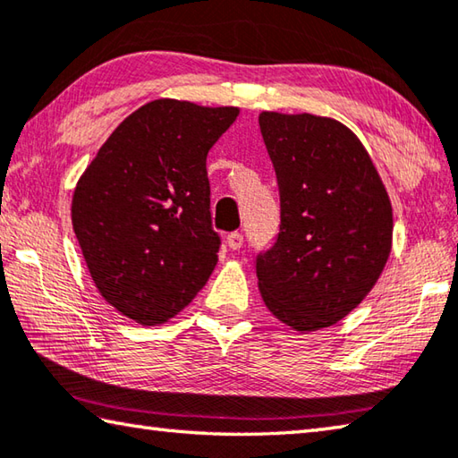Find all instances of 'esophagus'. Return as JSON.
<instances>
[{"label": "esophagus", "instance_id": "esophagus-1", "mask_svg": "<svg viewBox=\"0 0 458 458\" xmlns=\"http://www.w3.org/2000/svg\"><path fill=\"white\" fill-rule=\"evenodd\" d=\"M227 247L233 249V251H239V249L243 247V235H241L239 231L229 233V235H227Z\"/></svg>", "mask_w": 458, "mask_h": 458}]
</instances>
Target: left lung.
<instances>
[{
  "label": "left lung",
  "mask_w": 458,
  "mask_h": 458,
  "mask_svg": "<svg viewBox=\"0 0 458 458\" xmlns=\"http://www.w3.org/2000/svg\"><path fill=\"white\" fill-rule=\"evenodd\" d=\"M259 127L281 197L275 245L257 257L267 309L310 333L347 317L381 277L393 207L363 143L347 125L263 111Z\"/></svg>",
  "instance_id": "obj_1"
}]
</instances>
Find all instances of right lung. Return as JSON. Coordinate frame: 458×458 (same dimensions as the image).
<instances>
[{
	"label": "right lung",
	"mask_w": 458,
	"mask_h": 458,
	"mask_svg": "<svg viewBox=\"0 0 458 458\" xmlns=\"http://www.w3.org/2000/svg\"><path fill=\"white\" fill-rule=\"evenodd\" d=\"M239 115L155 99L117 125L73 191L75 237L101 297L135 323L179 315L217 265L207 153Z\"/></svg>",
	"instance_id": "add662e5"
}]
</instances>
